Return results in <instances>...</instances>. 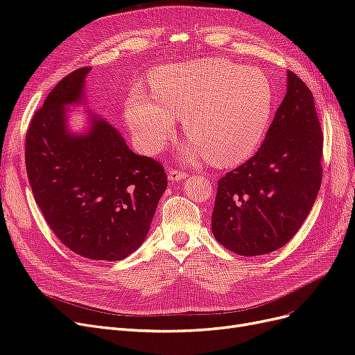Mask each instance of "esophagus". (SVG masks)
<instances>
[{"mask_svg":"<svg viewBox=\"0 0 355 355\" xmlns=\"http://www.w3.org/2000/svg\"><path fill=\"white\" fill-rule=\"evenodd\" d=\"M167 176H168L170 182H178V180H182V179H187L188 173H185V171L176 170V168H168Z\"/></svg>","mask_w":355,"mask_h":355,"instance_id":"1","label":"esophagus"}]
</instances>
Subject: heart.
<instances>
[{
  "instance_id": "heart-1",
  "label": "heart",
  "mask_w": 355,
  "mask_h": 355,
  "mask_svg": "<svg viewBox=\"0 0 355 355\" xmlns=\"http://www.w3.org/2000/svg\"><path fill=\"white\" fill-rule=\"evenodd\" d=\"M153 98L136 89L125 116L144 151L159 153L175 133V118L191 142L185 154L206 153L214 164L249 158L270 125L274 87L256 68L222 58L158 68L151 75Z\"/></svg>"
}]
</instances>
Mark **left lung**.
<instances>
[{"instance_id":"left-lung-1","label":"left lung","mask_w":355,"mask_h":355,"mask_svg":"<svg viewBox=\"0 0 355 355\" xmlns=\"http://www.w3.org/2000/svg\"><path fill=\"white\" fill-rule=\"evenodd\" d=\"M323 133L313 93L287 71V92L257 153L218 182L211 231L241 256L280 249L302 227L321 185Z\"/></svg>"}]
</instances>
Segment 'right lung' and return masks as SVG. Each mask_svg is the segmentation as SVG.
Returning <instances> with one entry per match:
<instances>
[{"instance_id":"right-lung-1","label":"right lung","mask_w":355,"mask_h":355,"mask_svg":"<svg viewBox=\"0 0 355 355\" xmlns=\"http://www.w3.org/2000/svg\"><path fill=\"white\" fill-rule=\"evenodd\" d=\"M89 72L85 67L62 78L32 116L26 171L46 222L69 250L93 261H121L146 239L167 176L98 115H90L87 132L69 130L67 110L84 103Z\"/></svg>"}]
</instances>
